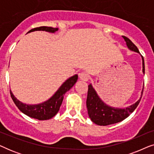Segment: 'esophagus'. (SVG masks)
Returning <instances> with one entry per match:
<instances>
[{"label":"esophagus","mask_w":154,"mask_h":154,"mask_svg":"<svg viewBox=\"0 0 154 154\" xmlns=\"http://www.w3.org/2000/svg\"><path fill=\"white\" fill-rule=\"evenodd\" d=\"M79 77H80V79H81V81H88V75L84 72L79 73Z\"/></svg>","instance_id":"1"}]
</instances>
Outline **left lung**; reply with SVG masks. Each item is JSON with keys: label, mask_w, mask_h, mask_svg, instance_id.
I'll return each mask as SVG.
<instances>
[{"label": "left lung", "mask_w": 154, "mask_h": 154, "mask_svg": "<svg viewBox=\"0 0 154 154\" xmlns=\"http://www.w3.org/2000/svg\"><path fill=\"white\" fill-rule=\"evenodd\" d=\"M123 38L126 42V45H127L128 49L140 53L137 46L128 38L125 36H123ZM142 72L144 74V60L142 56ZM143 90H144V86H143L142 91L141 92V94H142L141 96H142ZM141 98H142V97L140 98V100L137 101L134 104L130 105V106L125 107L123 109L115 108V107L109 106L106 103L103 102L102 99L97 93L96 90H94L92 84H90L88 85V97L87 101H86L88 116H89L91 121L98 125L105 126L119 123V122L123 121L124 119L129 116L130 113L133 112L134 109L138 106Z\"/></svg>", "instance_id": "8db88e82"}]
</instances>
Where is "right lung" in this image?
Here are the masks:
<instances>
[{"instance_id": "obj_1", "label": "right lung", "mask_w": 154, "mask_h": 154, "mask_svg": "<svg viewBox=\"0 0 154 154\" xmlns=\"http://www.w3.org/2000/svg\"><path fill=\"white\" fill-rule=\"evenodd\" d=\"M59 30L58 28H52L48 26H41L31 29L28 33L33 32L35 31H45L50 33H55ZM78 80V75L75 74L66 80L62 83L57 92L50 97L49 100H46L40 104H24L17 100L10 90L11 97L17 106V108L23 113L28 116L35 119L40 121L48 120L54 117L60 110L62 104L64 95L67 91H69L74 85Z\"/></svg>"}]
</instances>
